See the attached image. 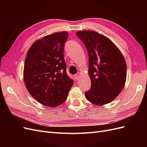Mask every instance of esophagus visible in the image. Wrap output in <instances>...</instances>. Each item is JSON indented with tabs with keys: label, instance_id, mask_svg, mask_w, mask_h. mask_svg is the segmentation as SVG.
I'll use <instances>...</instances> for the list:
<instances>
[{
	"label": "esophagus",
	"instance_id": "34e87169",
	"mask_svg": "<svg viewBox=\"0 0 147 147\" xmlns=\"http://www.w3.org/2000/svg\"><path fill=\"white\" fill-rule=\"evenodd\" d=\"M74 77L75 80H78L80 78V75L78 74H75V75H74Z\"/></svg>",
	"mask_w": 147,
	"mask_h": 147
}]
</instances>
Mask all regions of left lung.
<instances>
[{"mask_svg":"<svg viewBox=\"0 0 147 147\" xmlns=\"http://www.w3.org/2000/svg\"><path fill=\"white\" fill-rule=\"evenodd\" d=\"M76 34L85 45L89 57L88 74L91 87L86 99L96 105L113 100L121 92L126 80L125 59L108 37L96 31L81 30Z\"/></svg>","mask_w":147,"mask_h":147,"instance_id":"1","label":"left lung"}]
</instances>
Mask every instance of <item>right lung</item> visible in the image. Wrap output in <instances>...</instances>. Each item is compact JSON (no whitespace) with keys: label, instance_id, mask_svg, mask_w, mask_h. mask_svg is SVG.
<instances>
[{"label":"right lung","instance_id":"obj_1","mask_svg":"<svg viewBox=\"0 0 147 147\" xmlns=\"http://www.w3.org/2000/svg\"><path fill=\"white\" fill-rule=\"evenodd\" d=\"M68 35L64 31L47 35L35 41L26 55L23 71L26 89L47 107L63 104L74 84L66 73L63 54Z\"/></svg>","mask_w":147,"mask_h":147}]
</instances>
